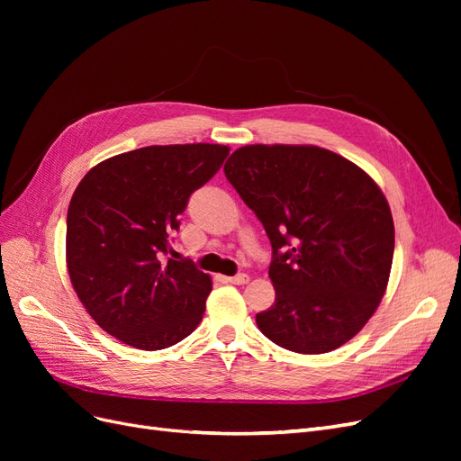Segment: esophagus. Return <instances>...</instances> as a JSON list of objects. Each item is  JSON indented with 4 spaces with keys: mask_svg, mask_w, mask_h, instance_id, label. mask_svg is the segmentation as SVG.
Here are the masks:
<instances>
[{
    "mask_svg": "<svg viewBox=\"0 0 461 461\" xmlns=\"http://www.w3.org/2000/svg\"><path fill=\"white\" fill-rule=\"evenodd\" d=\"M227 281L232 283V285H246L249 281V276L246 273H239V275H234V276H227Z\"/></svg>",
    "mask_w": 461,
    "mask_h": 461,
    "instance_id": "34e87169",
    "label": "esophagus"
}]
</instances>
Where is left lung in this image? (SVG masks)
<instances>
[{
  "mask_svg": "<svg viewBox=\"0 0 461 461\" xmlns=\"http://www.w3.org/2000/svg\"><path fill=\"white\" fill-rule=\"evenodd\" d=\"M225 175L267 232L275 303L256 315L271 342L325 354L379 308L394 256V221L375 180L317 146L236 149Z\"/></svg>",
  "mask_w": 461,
  "mask_h": 461,
  "instance_id": "obj_1",
  "label": "left lung"
}]
</instances>
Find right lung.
Listing matches in <instances>:
<instances>
[{
    "mask_svg": "<svg viewBox=\"0 0 461 461\" xmlns=\"http://www.w3.org/2000/svg\"><path fill=\"white\" fill-rule=\"evenodd\" d=\"M227 156L221 144L148 146L97 163L80 180L67 212V269L111 337L153 352L200 325L212 278L190 259H173L169 236L192 192Z\"/></svg>",
    "mask_w": 461,
    "mask_h": 461,
    "instance_id": "1",
    "label": "right lung"
}]
</instances>
